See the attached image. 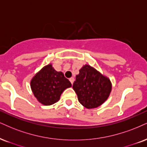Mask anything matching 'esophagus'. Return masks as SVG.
<instances>
[{
	"label": "esophagus",
	"instance_id": "34e87169",
	"mask_svg": "<svg viewBox=\"0 0 147 147\" xmlns=\"http://www.w3.org/2000/svg\"><path fill=\"white\" fill-rule=\"evenodd\" d=\"M69 81H70V82L72 84H73V83H74V78L73 77H71V78H69Z\"/></svg>",
	"mask_w": 147,
	"mask_h": 147
}]
</instances>
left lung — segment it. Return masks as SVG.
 I'll return each mask as SVG.
<instances>
[{"label":"left lung","mask_w":147,"mask_h":147,"mask_svg":"<svg viewBox=\"0 0 147 147\" xmlns=\"http://www.w3.org/2000/svg\"><path fill=\"white\" fill-rule=\"evenodd\" d=\"M79 71L73 84L79 102L88 109L101 106L111 92L110 80L88 65L83 66Z\"/></svg>","instance_id":"1"}]
</instances>
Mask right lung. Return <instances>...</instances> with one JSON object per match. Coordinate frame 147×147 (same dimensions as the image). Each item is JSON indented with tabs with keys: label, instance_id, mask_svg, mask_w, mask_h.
Returning a JSON list of instances; mask_svg holds the SVG:
<instances>
[{
	"label": "right lung",
	"instance_id": "1",
	"mask_svg": "<svg viewBox=\"0 0 147 147\" xmlns=\"http://www.w3.org/2000/svg\"><path fill=\"white\" fill-rule=\"evenodd\" d=\"M71 86L61 71H57L49 64L32 78L30 87L35 97L45 106L54 104L59 100L64 90Z\"/></svg>",
	"mask_w": 147,
	"mask_h": 147
}]
</instances>
